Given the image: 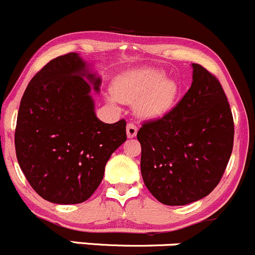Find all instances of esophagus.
Here are the masks:
<instances>
[{
  "mask_svg": "<svg viewBox=\"0 0 255 255\" xmlns=\"http://www.w3.org/2000/svg\"><path fill=\"white\" fill-rule=\"evenodd\" d=\"M136 133H137V128H136V125H133L132 123L128 124V127H127V135H128V138L135 137Z\"/></svg>",
  "mask_w": 255,
  "mask_h": 255,
  "instance_id": "1",
  "label": "esophagus"
}]
</instances>
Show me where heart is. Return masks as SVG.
Masks as SVG:
<instances>
[{
  "label": "heart",
  "mask_w": 255,
  "mask_h": 255,
  "mask_svg": "<svg viewBox=\"0 0 255 255\" xmlns=\"http://www.w3.org/2000/svg\"><path fill=\"white\" fill-rule=\"evenodd\" d=\"M114 97L109 98L115 104H135L136 113L142 119H158L174 106L178 86L167 80L162 70L145 67L120 75L113 83Z\"/></svg>",
  "instance_id": "1"
}]
</instances>
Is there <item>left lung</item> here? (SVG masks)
<instances>
[{"label":"left lung","mask_w":255,"mask_h":255,"mask_svg":"<svg viewBox=\"0 0 255 255\" xmlns=\"http://www.w3.org/2000/svg\"><path fill=\"white\" fill-rule=\"evenodd\" d=\"M191 67L193 82L177 107L137 131L143 183L169 206L209 195L221 180L233 148L235 125L222 86L200 65Z\"/></svg>","instance_id":"1"}]
</instances>
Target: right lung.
I'll list each match as a JSON object with an SVG mask.
<instances>
[{
  "label": "right lung",
  "instance_id": "right-lung-1",
  "mask_svg": "<svg viewBox=\"0 0 255 255\" xmlns=\"http://www.w3.org/2000/svg\"><path fill=\"white\" fill-rule=\"evenodd\" d=\"M101 83L87 62L70 52L46 64L23 94L15 154L31 188L50 203L91 198L113 152L127 141L125 120L106 124L97 118L91 92L101 91Z\"/></svg>",
  "mask_w": 255,
  "mask_h": 255
}]
</instances>
